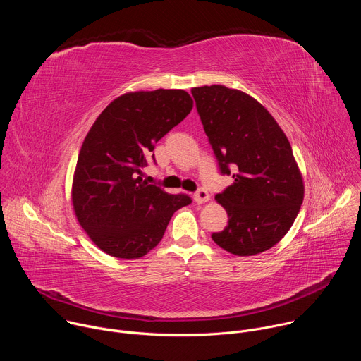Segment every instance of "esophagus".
Segmentation results:
<instances>
[{
  "mask_svg": "<svg viewBox=\"0 0 361 361\" xmlns=\"http://www.w3.org/2000/svg\"><path fill=\"white\" fill-rule=\"evenodd\" d=\"M192 197H194V201H195L197 204H201V202H205V201L210 200V194H209L207 191H205L204 188L197 190Z\"/></svg>",
  "mask_w": 361,
  "mask_h": 361,
  "instance_id": "obj_1",
  "label": "esophagus"
}]
</instances>
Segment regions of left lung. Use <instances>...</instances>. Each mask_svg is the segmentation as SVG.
Masks as SVG:
<instances>
[{"label":"left lung","instance_id":"8db88e82","mask_svg":"<svg viewBox=\"0 0 361 361\" xmlns=\"http://www.w3.org/2000/svg\"><path fill=\"white\" fill-rule=\"evenodd\" d=\"M223 176L234 183L216 195L228 216L212 238L234 255L276 245L293 226L304 197L291 145L271 114L248 94L224 85L191 90Z\"/></svg>","mask_w":361,"mask_h":361}]
</instances>
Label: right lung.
I'll return each instance as SVG.
<instances>
[{
  "instance_id": "right-lung-1",
  "label": "right lung",
  "mask_w": 361,
  "mask_h": 361,
  "mask_svg": "<svg viewBox=\"0 0 361 361\" xmlns=\"http://www.w3.org/2000/svg\"><path fill=\"white\" fill-rule=\"evenodd\" d=\"M184 90L128 92L116 98L90 128L73 181L78 223L104 252L140 259L156 247L173 217L191 204L141 177L157 141L191 111Z\"/></svg>"
}]
</instances>
